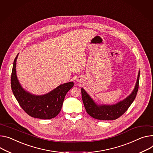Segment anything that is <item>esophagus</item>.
Wrapping results in <instances>:
<instances>
[{
  "label": "esophagus",
  "mask_w": 153,
  "mask_h": 153,
  "mask_svg": "<svg viewBox=\"0 0 153 153\" xmlns=\"http://www.w3.org/2000/svg\"><path fill=\"white\" fill-rule=\"evenodd\" d=\"M76 80H77L78 81H79V82H81V80H82V78H81V77H78V78H76Z\"/></svg>",
  "instance_id": "obj_1"
}]
</instances>
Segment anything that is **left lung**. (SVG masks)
<instances>
[{"mask_svg":"<svg viewBox=\"0 0 153 153\" xmlns=\"http://www.w3.org/2000/svg\"><path fill=\"white\" fill-rule=\"evenodd\" d=\"M140 73L139 70L136 83L132 92L125 99L114 104L98 103L84 88H81L82 99L88 114L93 118L99 120H114L123 115L135 99L138 89Z\"/></svg>","mask_w":153,"mask_h":153,"instance_id":"8db88e82","label":"left lung"}]
</instances>
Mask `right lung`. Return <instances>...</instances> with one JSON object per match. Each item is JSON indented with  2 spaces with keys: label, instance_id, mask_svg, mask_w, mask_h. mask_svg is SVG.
<instances>
[{
  "label": "right lung",
  "instance_id": "obj_1",
  "mask_svg": "<svg viewBox=\"0 0 153 153\" xmlns=\"http://www.w3.org/2000/svg\"><path fill=\"white\" fill-rule=\"evenodd\" d=\"M18 54L14 60L11 76V89L15 98L21 107L31 117L42 120L53 118L61 111L66 94L74 86V82L59 85L45 94H33L23 88L18 79L16 68Z\"/></svg>",
  "mask_w": 153,
  "mask_h": 153
}]
</instances>
